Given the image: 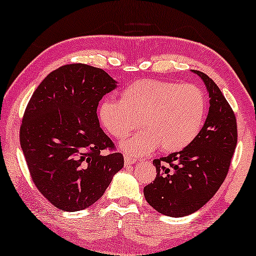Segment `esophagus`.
I'll return each instance as SVG.
<instances>
[{"label": "esophagus", "mask_w": 256, "mask_h": 256, "mask_svg": "<svg viewBox=\"0 0 256 256\" xmlns=\"http://www.w3.org/2000/svg\"><path fill=\"white\" fill-rule=\"evenodd\" d=\"M136 162V160L134 157H132L130 155H124V164L126 166H132V164H134Z\"/></svg>", "instance_id": "34e87169"}]
</instances>
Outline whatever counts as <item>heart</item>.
Returning <instances> with one entry per match:
<instances>
[{"label": "heart", "mask_w": 256, "mask_h": 256, "mask_svg": "<svg viewBox=\"0 0 256 256\" xmlns=\"http://www.w3.org/2000/svg\"><path fill=\"white\" fill-rule=\"evenodd\" d=\"M120 96V101H101L98 116L120 140L130 134L140 118L142 130L120 144L129 155H148L158 146L164 152H180L197 138L204 124L205 96L194 84L144 79L126 87Z\"/></svg>", "instance_id": "b5f03b06"}]
</instances>
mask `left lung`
Wrapping results in <instances>:
<instances>
[{
  "label": "left lung",
  "instance_id": "1",
  "mask_svg": "<svg viewBox=\"0 0 256 256\" xmlns=\"http://www.w3.org/2000/svg\"><path fill=\"white\" fill-rule=\"evenodd\" d=\"M205 84L208 114L197 138L183 150L154 160L156 178L143 188L148 204L164 216L180 218L202 208L225 180L238 141L236 120L216 82L192 70Z\"/></svg>",
  "mask_w": 256,
  "mask_h": 256
}]
</instances>
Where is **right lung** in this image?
Listing matches in <instances>:
<instances>
[{
  "label": "right lung",
  "instance_id": "right-lung-1",
  "mask_svg": "<svg viewBox=\"0 0 256 256\" xmlns=\"http://www.w3.org/2000/svg\"><path fill=\"white\" fill-rule=\"evenodd\" d=\"M118 82L104 70L70 64L51 72L28 104L20 148L34 185L57 208H90L124 168L120 152L100 128L96 108Z\"/></svg>",
  "mask_w": 256,
  "mask_h": 256
}]
</instances>
